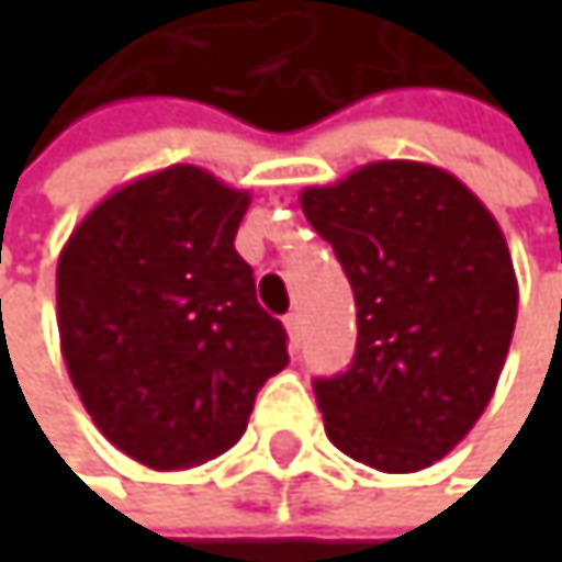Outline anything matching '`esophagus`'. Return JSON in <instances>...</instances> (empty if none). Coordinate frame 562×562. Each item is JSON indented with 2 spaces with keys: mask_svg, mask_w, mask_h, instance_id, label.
Masks as SVG:
<instances>
[{
  "mask_svg": "<svg viewBox=\"0 0 562 562\" xmlns=\"http://www.w3.org/2000/svg\"><path fill=\"white\" fill-rule=\"evenodd\" d=\"M283 323H286L290 344L296 347V344H300V313H286V316H283Z\"/></svg>",
  "mask_w": 562,
  "mask_h": 562,
  "instance_id": "1",
  "label": "esophagus"
}]
</instances>
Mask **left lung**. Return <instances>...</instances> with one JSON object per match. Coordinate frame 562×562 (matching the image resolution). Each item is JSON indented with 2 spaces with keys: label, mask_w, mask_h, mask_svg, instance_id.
<instances>
[{
  "label": "left lung",
  "mask_w": 562,
  "mask_h": 562,
  "mask_svg": "<svg viewBox=\"0 0 562 562\" xmlns=\"http://www.w3.org/2000/svg\"><path fill=\"white\" fill-rule=\"evenodd\" d=\"M300 202L357 303L353 360L313 378L327 438L378 472L428 469L479 422L509 353L503 232L459 178L415 161L367 165Z\"/></svg>",
  "instance_id": "1"
}]
</instances>
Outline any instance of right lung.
<instances>
[{"mask_svg":"<svg viewBox=\"0 0 562 562\" xmlns=\"http://www.w3.org/2000/svg\"><path fill=\"white\" fill-rule=\"evenodd\" d=\"M246 191L175 165L100 202L56 266L59 344L93 425L150 469L202 465L243 438L286 330L235 252Z\"/></svg>","mask_w":562,"mask_h":562,"instance_id":"add662e5","label":"right lung"}]
</instances>
